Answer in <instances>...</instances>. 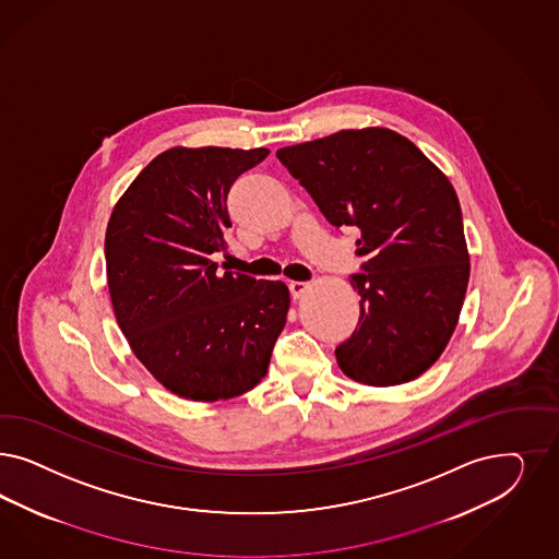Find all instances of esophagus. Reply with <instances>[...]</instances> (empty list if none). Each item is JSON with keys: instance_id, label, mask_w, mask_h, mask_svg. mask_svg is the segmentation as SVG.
<instances>
[{"instance_id": "1", "label": "esophagus", "mask_w": 559, "mask_h": 559, "mask_svg": "<svg viewBox=\"0 0 559 559\" xmlns=\"http://www.w3.org/2000/svg\"><path fill=\"white\" fill-rule=\"evenodd\" d=\"M308 289L307 282H289V292L294 298H300Z\"/></svg>"}]
</instances>
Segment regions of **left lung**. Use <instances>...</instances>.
<instances>
[{
  "instance_id": "left-lung-1",
  "label": "left lung",
  "mask_w": 559,
  "mask_h": 559,
  "mask_svg": "<svg viewBox=\"0 0 559 559\" xmlns=\"http://www.w3.org/2000/svg\"><path fill=\"white\" fill-rule=\"evenodd\" d=\"M335 228L356 226L349 277L360 321L335 349L343 374L370 386L421 377L442 356L467 294V240L449 177L386 127L343 129L277 150Z\"/></svg>"
}]
</instances>
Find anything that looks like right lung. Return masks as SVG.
Here are the masks:
<instances>
[{
    "instance_id": "1",
    "label": "right lung",
    "mask_w": 559,
    "mask_h": 559,
    "mask_svg": "<svg viewBox=\"0 0 559 559\" xmlns=\"http://www.w3.org/2000/svg\"><path fill=\"white\" fill-rule=\"evenodd\" d=\"M267 147H170L127 187L108 217L107 284L135 358L170 393L226 401L267 374L289 310L284 282L217 271L228 191Z\"/></svg>"
}]
</instances>
